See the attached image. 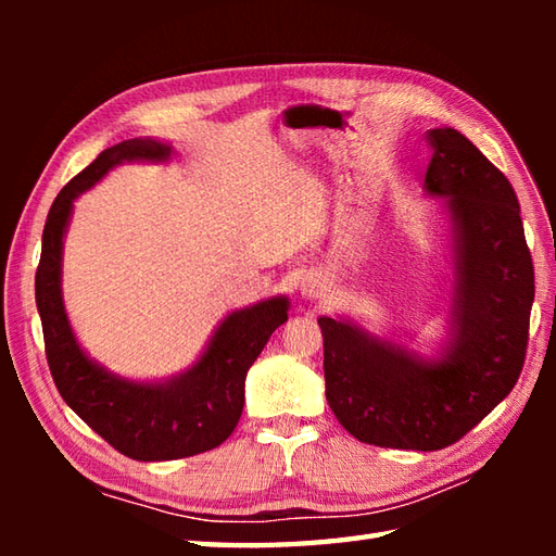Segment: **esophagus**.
<instances>
[{
    "label": "esophagus",
    "mask_w": 556,
    "mask_h": 556,
    "mask_svg": "<svg viewBox=\"0 0 556 556\" xmlns=\"http://www.w3.org/2000/svg\"><path fill=\"white\" fill-rule=\"evenodd\" d=\"M325 291H327V287L323 285L320 279H313V277H305L303 279V285H301L303 299H323Z\"/></svg>",
    "instance_id": "obj_1"
}]
</instances>
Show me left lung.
Segmentation results:
<instances>
[{"mask_svg": "<svg viewBox=\"0 0 556 556\" xmlns=\"http://www.w3.org/2000/svg\"><path fill=\"white\" fill-rule=\"evenodd\" d=\"M425 193L442 198L452 265L448 339L437 356L320 317L325 394L337 420L375 446L437 452L509 396L528 346L535 271L509 179L456 128L428 134Z\"/></svg>", "mask_w": 556, "mask_h": 556, "instance_id": "1", "label": "left lung"}]
</instances>
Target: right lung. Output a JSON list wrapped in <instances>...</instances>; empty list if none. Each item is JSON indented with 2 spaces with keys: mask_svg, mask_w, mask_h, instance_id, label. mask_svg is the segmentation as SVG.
<instances>
[{
  "mask_svg": "<svg viewBox=\"0 0 556 556\" xmlns=\"http://www.w3.org/2000/svg\"><path fill=\"white\" fill-rule=\"evenodd\" d=\"M172 152V143L157 138H131L102 150L54 198L35 271V303L59 394L102 440L136 460L195 456L227 440L241 418L248 370L271 332L289 320L287 296L231 311L191 368L167 380H128L83 351L62 293L64 236L76 198L124 162H167Z\"/></svg>",
  "mask_w": 556,
  "mask_h": 556,
  "instance_id": "obj_1",
  "label": "right lung"
}]
</instances>
